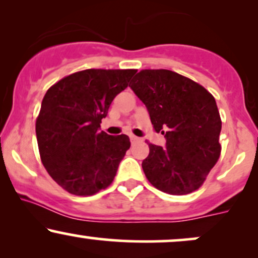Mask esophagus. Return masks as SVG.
I'll return each instance as SVG.
<instances>
[{"instance_id": "34e87169", "label": "esophagus", "mask_w": 258, "mask_h": 258, "mask_svg": "<svg viewBox=\"0 0 258 258\" xmlns=\"http://www.w3.org/2000/svg\"><path fill=\"white\" fill-rule=\"evenodd\" d=\"M130 138H131V143H132V144H133V143H137V142L141 141V138L136 137V136H131V137H130Z\"/></svg>"}]
</instances>
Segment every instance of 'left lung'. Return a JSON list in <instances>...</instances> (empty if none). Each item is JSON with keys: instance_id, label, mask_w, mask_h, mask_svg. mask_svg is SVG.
I'll list each match as a JSON object with an SVG mask.
<instances>
[{"instance_id": "8db88e82", "label": "left lung", "mask_w": 258, "mask_h": 258, "mask_svg": "<svg viewBox=\"0 0 258 258\" xmlns=\"http://www.w3.org/2000/svg\"><path fill=\"white\" fill-rule=\"evenodd\" d=\"M146 105L165 147L149 143L142 162L159 190L184 195L197 190L221 154L222 122L212 94L193 80L171 70H142L130 84Z\"/></svg>"}]
</instances>
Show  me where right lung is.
I'll list each match as a JSON object with an SVG mask.
<instances>
[{"label":"right lung","instance_id":"right-lung-1","mask_svg":"<svg viewBox=\"0 0 258 258\" xmlns=\"http://www.w3.org/2000/svg\"><path fill=\"white\" fill-rule=\"evenodd\" d=\"M136 70L88 69L61 79L44 94L36 120L42 164L70 194L93 195L110 185L131 146L128 136L100 131L112 99Z\"/></svg>","mask_w":258,"mask_h":258}]
</instances>
